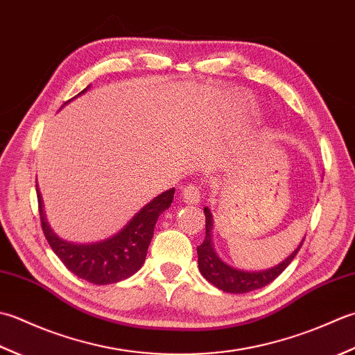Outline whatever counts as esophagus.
<instances>
[{
	"label": "esophagus",
	"instance_id": "obj_1",
	"mask_svg": "<svg viewBox=\"0 0 355 355\" xmlns=\"http://www.w3.org/2000/svg\"><path fill=\"white\" fill-rule=\"evenodd\" d=\"M182 200L188 205H198L200 202V190L196 184H188L182 190Z\"/></svg>",
	"mask_w": 355,
	"mask_h": 355
}]
</instances>
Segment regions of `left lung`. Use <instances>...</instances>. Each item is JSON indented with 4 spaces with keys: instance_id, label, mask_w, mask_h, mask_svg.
<instances>
[{
    "instance_id": "left-lung-1",
    "label": "left lung",
    "mask_w": 355,
    "mask_h": 355,
    "mask_svg": "<svg viewBox=\"0 0 355 355\" xmlns=\"http://www.w3.org/2000/svg\"><path fill=\"white\" fill-rule=\"evenodd\" d=\"M205 213V241L202 245L198 247V263H199V271L202 276H204L209 284L218 286L219 289L225 293L231 294H245L250 291H254V289L263 288L271 282L279 277L282 272L285 271L286 266L293 262V259L297 254L303 241L297 245L291 254L286 256L280 263L274 265L272 268L268 270H259V271H245L239 270L223 262V260L218 256V252L214 250L213 243V214L209 211V208H204Z\"/></svg>"
}]
</instances>
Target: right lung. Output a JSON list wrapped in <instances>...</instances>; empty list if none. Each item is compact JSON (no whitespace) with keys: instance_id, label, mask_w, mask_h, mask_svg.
I'll return each mask as SVG.
<instances>
[{"instance_id":"add662e5","label":"right lung","mask_w":355,"mask_h":355,"mask_svg":"<svg viewBox=\"0 0 355 355\" xmlns=\"http://www.w3.org/2000/svg\"><path fill=\"white\" fill-rule=\"evenodd\" d=\"M89 89L90 85L79 95H83ZM36 196H38L42 231H44V236L55 254L61 259L67 270L79 279H84L95 285H108L128 279L141 270V266L146 262L147 250L155 233L156 222L159 216L170 208L173 196H175V188L157 194L153 200L144 205L116 234L93 243H75L56 236L46 219L38 184H36Z\"/></svg>"}]
</instances>
